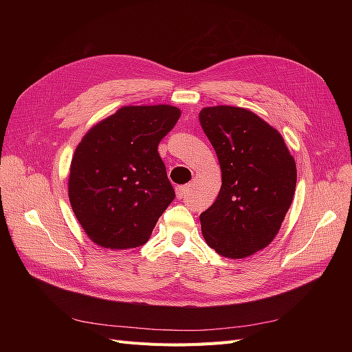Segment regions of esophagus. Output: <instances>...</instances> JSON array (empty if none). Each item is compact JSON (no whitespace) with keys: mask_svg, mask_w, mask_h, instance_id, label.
<instances>
[{"mask_svg":"<svg viewBox=\"0 0 352 352\" xmlns=\"http://www.w3.org/2000/svg\"><path fill=\"white\" fill-rule=\"evenodd\" d=\"M188 190H189V185H180V186H177V188H176V195H177V198H179V199L185 198L186 194H188Z\"/></svg>","mask_w":352,"mask_h":352,"instance_id":"esophagus-1","label":"esophagus"}]
</instances>
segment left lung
Returning <instances> with one entry per match:
<instances>
[{
    "label": "left lung",
    "instance_id": "8db88e82",
    "mask_svg": "<svg viewBox=\"0 0 352 352\" xmlns=\"http://www.w3.org/2000/svg\"><path fill=\"white\" fill-rule=\"evenodd\" d=\"M198 119L221 168L220 192L199 214L202 236L223 257H248L278 235L295 192V160L282 135L250 110L217 105Z\"/></svg>",
    "mask_w": 352,
    "mask_h": 352
}]
</instances>
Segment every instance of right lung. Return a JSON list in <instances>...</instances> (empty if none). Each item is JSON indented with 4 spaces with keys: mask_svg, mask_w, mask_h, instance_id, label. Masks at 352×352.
Segmentation results:
<instances>
[{
    "mask_svg": "<svg viewBox=\"0 0 352 352\" xmlns=\"http://www.w3.org/2000/svg\"><path fill=\"white\" fill-rule=\"evenodd\" d=\"M179 117L172 105L123 107L78 145L69 198L85 233L100 247H141L175 199L157 146Z\"/></svg>",
    "mask_w": 352,
    "mask_h": 352,
    "instance_id": "1",
    "label": "right lung"
}]
</instances>
